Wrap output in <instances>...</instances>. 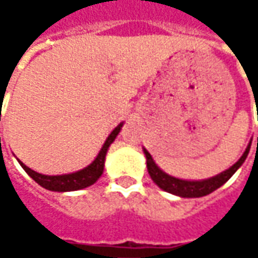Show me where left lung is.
<instances>
[{
    "instance_id": "1",
    "label": "left lung",
    "mask_w": 258,
    "mask_h": 258,
    "mask_svg": "<svg viewBox=\"0 0 258 258\" xmlns=\"http://www.w3.org/2000/svg\"><path fill=\"white\" fill-rule=\"evenodd\" d=\"M251 145V142H250ZM250 145L247 146L245 152L243 156L235 162V164L228 168L227 171H224L217 176H213L210 179H204V181H183V179H178V178H173L171 175L165 173L164 171H161L156 164L154 162L151 154L144 149L145 156H146V166H148V172L151 175L152 181H154L159 188H162L166 192H171L173 195H178V197H182V198H198V197H204V195H208L213 191H215L217 188H220L221 185L227 182L234 172L243 165L245 161L247 155L250 152ZM257 145H258V138H257Z\"/></svg>"
}]
</instances>
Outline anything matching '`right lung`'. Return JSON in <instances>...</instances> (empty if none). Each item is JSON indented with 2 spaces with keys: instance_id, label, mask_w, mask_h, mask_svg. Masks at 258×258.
Instances as JSON below:
<instances>
[{
  "instance_id": "1",
  "label": "right lung",
  "mask_w": 258,
  "mask_h": 258,
  "mask_svg": "<svg viewBox=\"0 0 258 258\" xmlns=\"http://www.w3.org/2000/svg\"><path fill=\"white\" fill-rule=\"evenodd\" d=\"M122 124L116 126L113 129V132L109 135V138L106 139V142L102 146L99 155L96 156L92 164L89 166H86L85 169L82 171H77L73 173H67V175H43V173H38L30 169L28 166H25L23 162H20V165L23 166L25 172L28 173L35 182L38 185H41L45 189H50V191H57V192H67V191H77V189H83L86 186H90L93 185L100 175L103 173V166H104V156L106 152L109 149L110 144L114 141V138L117 136V134L120 132L122 129Z\"/></svg>"
}]
</instances>
